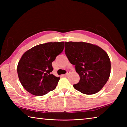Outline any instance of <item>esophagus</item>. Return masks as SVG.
Instances as JSON below:
<instances>
[{"label": "esophagus", "mask_w": 127, "mask_h": 127, "mask_svg": "<svg viewBox=\"0 0 127 127\" xmlns=\"http://www.w3.org/2000/svg\"><path fill=\"white\" fill-rule=\"evenodd\" d=\"M70 72H69V71H68L67 72V73H66V74H64L63 75V76H64V77H67V76H68L70 74Z\"/></svg>", "instance_id": "obj_1"}]
</instances>
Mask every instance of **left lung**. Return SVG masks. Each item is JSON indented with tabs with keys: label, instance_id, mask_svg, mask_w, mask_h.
Returning a JSON list of instances; mask_svg holds the SVG:
<instances>
[{
	"label": "left lung",
	"instance_id": "obj_1",
	"mask_svg": "<svg viewBox=\"0 0 127 127\" xmlns=\"http://www.w3.org/2000/svg\"><path fill=\"white\" fill-rule=\"evenodd\" d=\"M65 53L80 77L74 89L86 95L100 91L110 74V60L105 51L90 43L69 41L65 42Z\"/></svg>",
	"mask_w": 127,
	"mask_h": 127
}]
</instances>
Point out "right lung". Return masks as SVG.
Returning <instances> with one entry per match:
<instances>
[{"instance_id":"1","label":"right lung","mask_w":127,"mask_h":127,"mask_svg":"<svg viewBox=\"0 0 127 127\" xmlns=\"http://www.w3.org/2000/svg\"><path fill=\"white\" fill-rule=\"evenodd\" d=\"M64 42H47L26 51L17 65L19 79L27 91L33 95H46L57 87L60 77L51 74L52 62L63 51Z\"/></svg>"}]
</instances>
